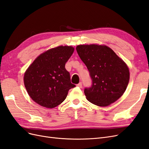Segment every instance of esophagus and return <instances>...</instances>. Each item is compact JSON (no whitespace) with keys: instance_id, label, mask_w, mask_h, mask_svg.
Segmentation results:
<instances>
[{"instance_id":"34e87169","label":"esophagus","mask_w":149,"mask_h":149,"mask_svg":"<svg viewBox=\"0 0 149 149\" xmlns=\"http://www.w3.org/2000/svg\"><path fill=\"white\" fill-rule=\"evenodd\" d=\"M77 86H78L79 88H82V86H82V83H79V84H77Z\"/></svg>"}]
</instances>
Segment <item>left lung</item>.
Masks as SVG:
<instances>
[{
	"label": "left lung",
	"instance_id": "obj_1",
	"mask_svg": "<svg viewBox=\"0 0 149 149\" xmlns=\"http://www.w3.org/2000/svg\"><path fill=\"white\" fill-rule=\"evenodd\" d=\"M76 49L92 79L91 87L84 89L88 101L106 107L119 100L129 81L127 64L105 45H79Z\"/></svg>",
	"mask_w": 149,
	"mask_h": 149
}]
</instances>
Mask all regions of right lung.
<instances>
[{
    "label": "right lung",
    "mask_w": 149,
    "mask_h": 149,
    "mask_svg": "<svg viewBox=\"0 0 149 149\" xmlns=\"http://www.w3.org/2000/svg\"><path fill=\"white\" fill-rule=\"evenodd\" d=\"M74 50L71 46L52 48L40 54L29 66L24 82L33 101L47 108L55 107L63 102L69 90L75 87L65 69Z\"/></svg>",
    "instance_id": "right-lung-1"
}]
</instances>
